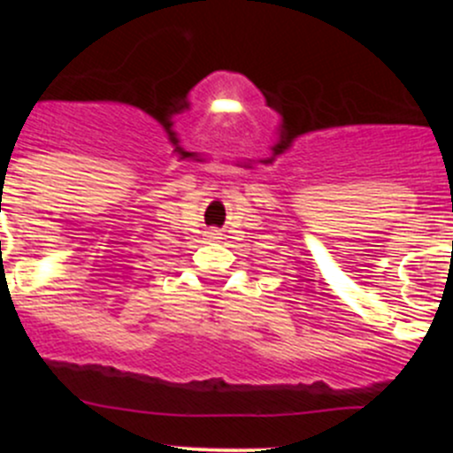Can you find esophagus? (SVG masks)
Instances as JSON below:
<instances>
[{
	"mask_svg": "<svg viewBox=\"0 0 453 453\" xmlns=\"http://www.w3.org/2000/svg\"><path fill=\"white\" fill-rule=\"evenodd\" d=\"M206 238H209V241H217V238H219V232H217V230L206 232Z\"/></svg>",
	"mask_w": 453,
	"mask_h": 453,
	"instance_id": "esophagus-1",
	"label": "esophagus"
}]
</instances>
